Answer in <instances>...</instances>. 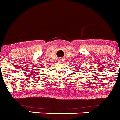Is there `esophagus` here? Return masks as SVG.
<instances>
[{"mask_svg":"<svg viewBox=\"0 0 120 120\" xmlns=\"http://www.w3.org/2000/svg\"><path fill=\"white\" fill-rule=\"evenodd\" d=\"M63 60H64V59H61V61H63Z\"/></svg>","mask_w":120,"mask_h":120,"instance_id":"1","label":"esophagus"}]
</instances>
